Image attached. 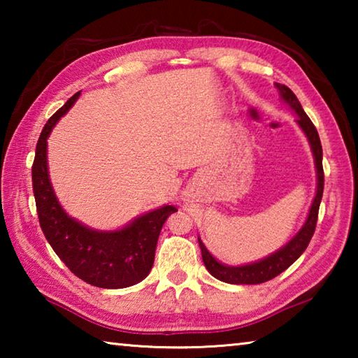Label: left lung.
Returning <instances> with one entry per match:
<instances>
[{
    "label": "left lung",
    "instance_id": "left-lung-1",
    "mask_svg": "<svg viewBox=\"0 0 358 358\" xmlns=\"http://www.w3.org/2000/svg\"><path fill=\"white\" fill-rule=\"evenodd\" d=\"M276 88L280 90L281 99L286 102V104L292 108V110L299 115L296 118V123L305 132L308 142L311 145V151L314 156V164H316V175H317V189L316 196H314V201L311 203L310 213L305 224H303L301 229L296 232L295 237L289 241L287 245H284L281 250L276 252L270 254L262 260H257V262L248 264V265H238V266H230L224 265L211 256V252L205 248L202 243L201 237H199V246H201L202 251V259L203 264L207 266V270L215 276L216 280L229 282V284H260L265 281L273 280L275 276L282 273L284 270H287L290 265H292L296 259H299L303 251L306 250L308 245L314 235V230H316V222H317V215H319V205L322 201V192H324V169H322V145H320V138L317 134L316 126L313 124L310 117L303 110L301 104L296 99V96L292 93V90L287 88L286 85L276 83Z\"/></svg>",
    "mask_w": 358,
    "mask_h": 358
}]
</instances>
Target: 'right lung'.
I'll use <instances>...</instances> for the list:
<instances>
[{
  "label": "right lung",
  "mask_w": 358,
  "mask_h": 358,
  "mask_svg": "<svg viewBox=\"0 0 358 358\" xmlns=\"http://www.w3.org/2000/svg\"><path fill=\"white\" fill-rule=\"evenodd\" d=\"M78 96L80 92L52 115L36 145L31 173L39 224L57 256L80 280L102 289L129 287L148 276L161 229L177 208L164 205L136 217L123 229L107 232L83 226L66 213L48 177L47 137Z\"/></svg>",
  "instance_id": "1"
}]
</instances>
